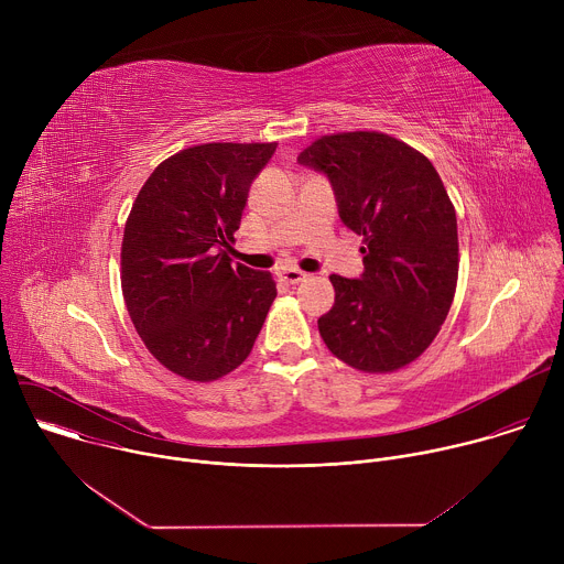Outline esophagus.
<instances>
[{
	"label": "esophagus",
	"instance_id": "obj_1",
	"mask_svg": "<svg viewBox=\"0 0 564 564\" xmlns=\"http://www.w3.org/2000/svg\"><path fill=\"white\" fill-rule=\"evenodd\" d=\"M279 276L285 281V283H299V281H303L305 279V272H301V270H296V268H281V272H279Z\"/></svg>",
	"mask_w": 564,
	"mask_h": 564
}]
</instances>
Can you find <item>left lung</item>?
<instances>
[{
  "label": "left lung",
  "instance_id": "1",
  "mask_svg": "<svg viewBox=\"0 0 564 564\" xmlns=\"http://www.w3.org/2000/svg\"><path fill=\"white\" fill-rule=\"evenodd\" d=\"M299 165L324 174L339 218L364 236V274H333L321 339L344 364L392 372L437 337L457 285V218L433 163L377 131L314 140Z\"/></svg>",
  "mask_w": 564,
  "mask_h": 564
}]
</instances>
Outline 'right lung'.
<instances>
[{
  "instance_id": "obj_1",
  "label": "right lung",
  "mask_w": 564,
  "mask_h": 564,
  "mask_svg": "<svg viewBox=\"0 0 564 564\" xmlns=\"http://www.w3.org/2000/svg\"><path fill=\"white\" fill-rule=\"evenodd\" d=\"M276 142L178 151L142 185L122 238V294L147 350L189 381H214L252 352L276 296L270 272L227 250Z\"/></svg>"
}]
</instances>
